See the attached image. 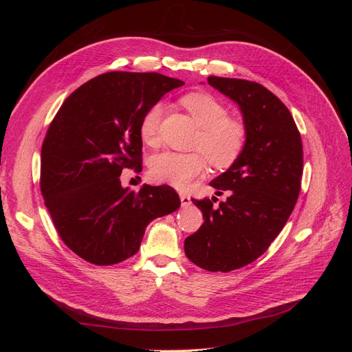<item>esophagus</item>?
I'll return each instance as SVG.
<instances>
[{
  "mask_svg": "<svg viewBox=\"0 0 352 352\" xmlns=\"http://www.w3.org/2000/svg\"><path fill=\"white\" fill-rule=\"evenodd\" d=\"M179 197H180V202H182V206H184V207H188V206L190 204V198H189V195H186V194H180Z\"/></svg>",
  "mask_w": 352,
  "mask_h": 352,
  "instance_id": "esophagus-1",
  "label": "esophagus"
}]
</instances>
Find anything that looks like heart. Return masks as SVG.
Returning a JSON list of instances; mask_svg holds the SVG:
<instances>
[{
	"instance_id": "heart-1",
	"label": "heart",
	"mask_w": 352,
	"mask_h": 352,
	"mask_svg": "<svg viewBox=\"0 0 352 352\" xmlns=\"http://www.w3.org/2000/svg\"><path fill=\"white\" fill-rule=\"evenodd\" d=\"M184 107L201 127L194 148L204 153L208 163L216 168H226L239 158L247 142L245 126L228 117V109L216 97L206 92L188 94L182 98ZM163 104L155 102L145 111L140 123L141 140L148 145L158 141V127L163 116ZM206 158L199 153L180 154L166 151L151 160L150 173L155 182L186 188L195 177L204 173Z\"/></svg>"
}]
</instances>
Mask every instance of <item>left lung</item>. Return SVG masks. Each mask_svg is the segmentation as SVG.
Returning a JSON list of instances; mask_svg holds the SVG:
<instances>
[{"label": "left lung", "mask_w": 352, "mask_h": 352, "mask_svg": "<svg viewBox=\"0 0 352 352\" xmlns=\"http://www.w3.org/2000/svg\"><path fill=\"white\" fill-rule=\"evenodd\" d=\"M207 80L239 105L247 142L236 162L210 184L217 195L226 190V201L212 207L214 198L192 199L204 223L185 239V254L204 270L230 272L257 260L286 225L301 190L302 142L291 111L263 85Z\"/></svg>", "instance_id": "1"}]
</instances>
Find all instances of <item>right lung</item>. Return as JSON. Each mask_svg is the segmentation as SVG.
Returning <instances> with one entry per match:
<instances>
[{"label":"right lung","mask_w":352,"mask_h":352,"mask_svg":"<svg viewBox=\"0 0 352 352\" xmlns=\"http://www.w3.org/2000/svg\"><path fill=\"white\" fill-rule=\"evenodd\" d=\"M185 82L160 73L109 72L63 102L41 150V192L60 238L80 258L111 265L132 257L146 226L180 207L173 188H123V168H140V123Z\"/></svg>","instance_id":"obj_1"}]
</instances>
